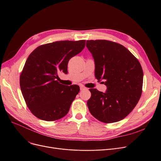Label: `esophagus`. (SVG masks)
<instances>
[{
	"label": "esophagus",
	"instance_id": "34e87169",
	"mask_svg": "<svg viewBox=\"0 0 161 161\" xmlns=\"http://www.w3.org/2000/svg\"><path fill=\"white\" fill-rule=\"evenodd\" d=\"M86 88H85V86H80V91H82V90H85V89H86Z\"/></svg>",
	"mask_w": 161,
	"mask_h": 161
}]
</instances>
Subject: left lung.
Instances as JSON below:
<instances>
[{
  "label": "left lung",
  "mask_w": 161,
  "mask_h": 161,
  "mask_svg": "<svg viewBox=\"0 0 161 161\" xmlns=\"http://www.w3.org/2000/svg\"><path fill=\"white\" fill-rule=\"evenodd\" d=\"M86 46L95 61L96 79L107 86L105 92L90 89L87 101L90 113L104 123L125 118L137 105L142 94L143 71L139 61L127 48L108 40H88Z\"/></svg>",
  "instance_id": "obj_1"
}]
</instances>
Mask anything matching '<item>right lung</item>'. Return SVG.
<instances>
[{"label": "right lung", "mask_w": 161, "mask_h": 161, "mask_svg": "<svg viewBox=\"0 0 161 161\" xmlns=\"http://www.w3.org/2000/svg\"><path fill=\"white\" fill-rule=\"evenodd\" d=\"M85 46V40L58 41L39 46L29 56L20 86L27 107L37 118L51 121L68 114L80 88L60 84L58 74H67L69 60Z\"/></svg>", "instance_id": "add662e5"}]
</instances>
